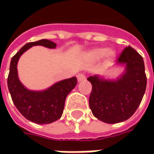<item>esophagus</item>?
Segmentation results:
<instances>
[{
	"label": "esophagus",
	"instance_id": "obj_1",
	"mask_svg": "<svg viewBox=\"0 0 154 154\" xmlns=\"http://www.w3.org/2000/svg\"><path fill=\"white\" fill-rule=\"evenodd\" d=\"M77 78L78 82H81V81H84L86 79V76L84 73H78L77 75Z\"/></svg>",
	"mask_w": 154,
	"mask_h": 154
}]
</instances>
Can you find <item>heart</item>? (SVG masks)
<instances>
[{
    "label": "heart",
    "instance_id": "obj_1",
    "mask_svg": "<svg viewBox=\"0 0 154 154\" xmlns=\"http://www.w3.org/2000/svg\"><path fill=\"white\" fill-rule=\"evenodd\" d=\"M106 50L105 48H95L92 51H91L89 53V56L92 59H100V57H102L106 54ZM106 55L108 57H112L114 55L113 51H108L106 53Z\"/></svg>",
    "mask_w": 154,
    "mask_h": 154
}]
</instances>
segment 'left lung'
<instances>
[{"instance_id":"8db88e82","label":"left lung","mask_w":154,"mask_h":154,"mask_svg":"<svg viewBox=\"0 0 154 154\" xmlns=\"http://www.w3.org/2000/svg\"><path fill=\"white\" fill-rule=\"evenodd\" d=\"M117 60L126 64L125 73L117 81L101 80L97 76L87 78L92 86L89 98L91 112L107 124L130 118L141 103L147 86L143 59L135 49L125 48Z\"/></svg>"}]
</instances>
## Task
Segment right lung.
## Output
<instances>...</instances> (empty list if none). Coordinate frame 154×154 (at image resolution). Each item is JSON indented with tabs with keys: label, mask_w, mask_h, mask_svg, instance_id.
Instances as JSON below:
<instances>
[{
	"label": "right lung",
	"mask_w": 154,
	"mask_h": 154,
	"mask_svg": "<svg viewBox=\"0 0 154 154\" xmlns=\"http://www.w3.org/2000/svg\"><path fill=\"white\" fill-rule=\"evenodd\" d=\"M35 45L55 48L56 44L48 39L30 42L16 53L11 58L7 78L8 89L13 103L22 116L36 124H50L60 119L64 109L66 97L77 85V77L61 81L44 91H33L25 88L17 75V63L20 57Z\"/></svg>",
	"instance_id": "right-lung-1"
}]
</instances>
